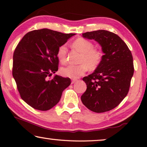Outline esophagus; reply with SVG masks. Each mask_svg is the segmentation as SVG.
<instances>
[{
	"label": "esophagus",
	"instance_id": "esophagus-1",
	"mask_svg": "<svg viewBox=\"0 0 147 147\" xmlns=\"http://www.w3.org/2000/svg\"><path fill=\"white\" fill-rule=\"evenodd\" d=\"M77 81H78V80H77V79H71V84H74V83L77 82Z\"/></svg>",
	"mask_w": 147,
	"mask_h": 147
}]
</instances>
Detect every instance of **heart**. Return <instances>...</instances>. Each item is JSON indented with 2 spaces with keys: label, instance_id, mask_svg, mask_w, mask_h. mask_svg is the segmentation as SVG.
Wrapping results in <instances>:
<instances>
[{
  "label": "heart",
  "instance_id": "obj_1",
  "mask_svg": "<svg viewBox=\"0 0 147 147\" xmlns=\"http://www.w3.org/2000/svg\"><path fill=\"white\" fill-rule=\"evenodd\" d=\"M72 47L81 53L78 65H68L61 68L60 73L62 76L72 79L79 78L82 76L89 68L94 70L101 63L102 58V52L98 49L93 48L91 41L84 38H80L75 40L72 43ZM67 48L65 45H61L58 48L57 57L61 63L66 61Z\"/></svg>",
  "mask_w": 147,
  "mask_h": 147
}]
</instances>
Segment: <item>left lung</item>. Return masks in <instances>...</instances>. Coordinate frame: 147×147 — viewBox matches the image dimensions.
Wrapping results in <instances>:
<instances>
[{
	"label": "left lung",
	"instance_id": "obj_1",
	"mask_svg": "<svg viewBox=\"0 0 147 147\" xmlns=\"http://www.w3.org/2000/svg\"><path fill=\"white\" fill-rule=\"evenodd\" d=\"M101 46V63L93 73L82 79L87 89L82 104L95 113H104L120 104L129 92L134 74L133 58L126 43L115 33L106 30L83 33Z\"/></svg>",
	"mask_w": 147,
	"mask_h": 147
}]
</instances>
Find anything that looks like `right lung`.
Returning <instances> with one entry per match:
<instances>
[{"label": "right lung", "mask_w": 147, "mask_h": 147, "mask_svg": "<svg viewBox=\"0 0 147 147\" xmlns=\"http://www.w3.org/2000/svg\"><path fill=\"white\" fill-rule=\"evenodd\" d=\"M76 34L48 29L27 32L13 54V76L21 98L35 109L47 111L59 102L70 78L55 75L58 48Z\"/></svg>", "instance_id": "add662e5"}]
</instances>
